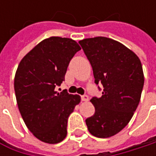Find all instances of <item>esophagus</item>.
Masks as SVG:
<instances>
[{
	"label": "esophagus",
	"instance_id": "1",
	"mask_svg": "<svg viewBox=\"0 0 156 156\" xmlns=\"http://www.w3.org/2000/svg\"><path fill=\"white\" fill-rule=\"evenodd\" d=\"M88 99H89V98H88L87 95H82V96H81V101H87Z\"/></svg>",
	"mask_w": 156,
	"mask_h": 156
}]
</instances>
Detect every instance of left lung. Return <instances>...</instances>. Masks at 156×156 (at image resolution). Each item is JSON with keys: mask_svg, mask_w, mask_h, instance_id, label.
<instances>
[{"mask_svg": "<svg viewBox=\"0 0 156 156\" xmlns=\"http://www.w3.org/2000/svg\"><path fill=\"white\" fill-rule=\"evenodd\" d=\"M92 66L94 82L103 86L102 95L91 99L95 108L86 120L89 133L108 138L122 130L137 108L144 84L139 57L126 46L103 36L79 41Z\"/></svg>", "mask_w": 156, "mask_h": 156, "instance_id": "1", "label": "left lung"}]
</instances>
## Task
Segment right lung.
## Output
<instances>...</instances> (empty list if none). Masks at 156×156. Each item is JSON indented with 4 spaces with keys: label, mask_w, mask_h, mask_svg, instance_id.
<instances>
[{
    "label": "right lung",
    "mask_w": 156,
    "mask_h": 156,
    "mask_svg": "<svg viewBox=\"0 0 156 156\" xmlns=\"http://www.w3.org/2000/svg\"><path fill=\"white\" fill-rule=\"evenodd\" d=\"M79 50L81 47L74 40L51 36L28 52L15 72V92L21 117L29 131L45 143L65 139L68 118L81 101L78 94L55 91Z\"/></svg>",
    "instance_id": "add662e5"
}]
</instances>
